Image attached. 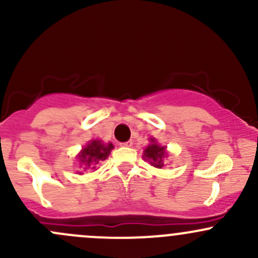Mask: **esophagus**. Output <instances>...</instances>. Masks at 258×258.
I'll list each match as a JSON object with an SVG mask.
<instances>
[{"mask_svg":"<svg viewBox=\"0 0 258 258\" xmlns=\"http://www.w3.org/2000/svg\"><path fill=\"white\" fill-rule=\"evenodd\" d=\"M132 145H134V141H132V140H130V141L123 142V144H121V146H124V147H131Z\"/></svg>","mask_w":258,"mask_h":258,"instance_id":"esophagus-1","label":"esophagus"}]
</instances>
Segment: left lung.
I'll list each match as a JSON object with an SVG mask.
<instances>
[{
  "mask_svg": "<svg viewBox=\"0 0 258 258\" xmlns=\"http://www.w3.org/2000/svg\"><path fill=\"white\" fill-rule=\"evenodd\" d=\"M152 144L148 146L147 148L145 150V158L146 160L151 161V165H153L155 167L157 168H162L163 167V157L166 155V148L161 147L155 142V140H151Z\"/></svg>",
  "mask_w": 258,
  "mask_h": 258,
  "instance_id": "1",
  "label": "left lung"
}]
</instances>
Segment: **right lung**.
<instances>
[{"mask_svg": "<svg viewBox=\"0 0 258 258\" xmlns=\"http://www.w3.org/2000/svg\"><path fill=\"white\" fill-rule=\"evenodd\" d=\"M112 148V144L105 145L101 141H92L86 146L79 156V160L82 163H85V167H83L85 171L93 170V168L97 167L102 161H105L108 157Z\"/></svg>", "mask_w": 258, "mask_h": 258, "instance_id": "obj_1", "label": "right lung"}]
</instances>
